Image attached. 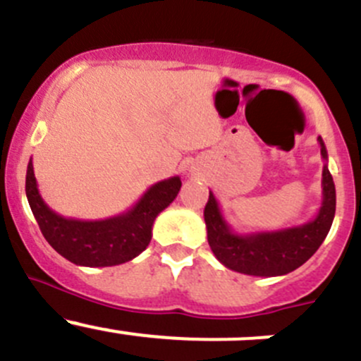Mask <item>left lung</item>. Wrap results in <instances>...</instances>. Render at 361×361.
<instances>
[{
    "instance_id": "8db88e82",
    "label": "left lung",
    "mask_w": 361,
    "mask_h": 361,
    "mask_svg": "<svg viewBox=\"0 0 361 361\" xmlns=\"http://www.w3.org/2000/svg\"><path fill=\"white\" fill-rule=\"evenodd\" d=\"M318 143L325 160L322 178L323 201L318 214L307 224L281 231L238 234L225 221L216 197L209 192V199L204 207L207 243L214 257L225 267L262 278L283 276L305 264L322 246L336 216V185L326 166L329 154L322 137H318Z\"/></svg>"
}]
</instances>
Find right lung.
<instances>
[{
    "label": "right lung",
    "instance_id": "obj_1",
    "mask_svg": "<svg viewBox=\"0 0 361 361\" xmlns=\"http://www.w3.org/2000/svg\"><path fill=\"white\" fill-rule=\"evenodd\" d=\"M180 188V176L167 178L152 185L126 213L87 221L64 218L47 206L39 195L32 160L25 173V195L43 238L66 260L83 267L126 264L147 250L155 218L176 199Z\"/></svg>",
    "mask_w": 361,
    "mask_h": 361
}]
</instances>
